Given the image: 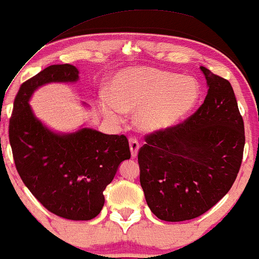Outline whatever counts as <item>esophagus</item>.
Masks as SVG:
<instances>
[{"label":"esophagus","mask_w":259,"mask_h":259,"mask_svg":"<svg viewBox=\"0 0 259 259\" xmlns=\"http://www.w3.org/2000/svg\"><path fill=\"white\" fill-rule=\"evenodd\" d=\"M130 149H131V155H132V157L135 159L139 150V143L137 139L135 138L130 139Z\"/></svg>","instance_id":"1"}]
</instances>
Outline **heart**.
<instances>
[{"label":"heart","mask_w":259,"mask_h":259,"mask_svg":"<svg viewBox=\"0 0 259 259\" xmlns=\"http://www.w3.org/2000/svg\"><path fill=\"white\" fill-rule=\"evenodd\" d=\"M109 97L99 100L106 118L118 122L124 112L137 111L136 126L145 133L165 132L194 110L201 90L195 78L166 70L127 68L111 77Z\"/></svg>","instance_id":"1"}]
</instances>
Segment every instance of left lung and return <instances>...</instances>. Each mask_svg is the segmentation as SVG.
<instances>
[{"label": "left lung", "mask_w": 259, "mask_h": 259, "mask_svg": "<svg viewBox=\"0 0 259 259\" xmlns=\"http://www.w3.org/2000/svg\"><path fill=\"white\" fill-rule=\"evenodd\" d=\"M207 96L194 115L147 136L139 149L141 185L161 221L183 222L213 207L230 190L245 147L244 120L230 82L200 66Z\"/></svg>", "instance_id": "8db88e82"}]
</instances>
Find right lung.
Returning <instances> with one entry per match:
<instances>
[{
  "label": "right lung",
  "instance_id": "right-lung-1",
  "mask_svg": "<svg viewBox=\"0 0 259 259\" xmlns=\"http://www.w3.org/2000/svg\"><path fill=\"white\" fill-rule=\"evenodd\" d=\"M77 80V68L57 64L24 82L9 120V143L21 181L48 211L65 220L90 221L102 211L103 191L120 163L131 157L128 141L123 135H104L88 127L54 132L29 104L37 88Z\"/></svg>",
  "mask_w": 259,
  "mask_h": 259
}]
</instances>
